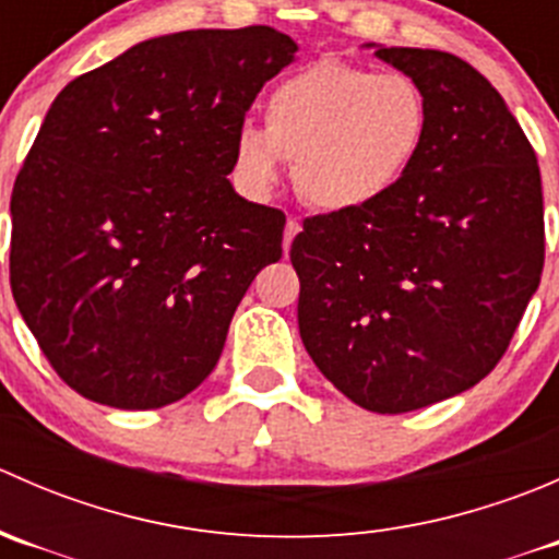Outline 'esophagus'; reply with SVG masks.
<instances>
[{
    "label": "esophagus",
    "instance_id": "1",
    "mask_svg": "<svg viewBox=\"0 0 559 559\" xmlns=\"http://www.w3.org/2000/svg\"><path fill=\"white\" fill-rule=\"evenodd\" d=\"M297 233H300V222H297V218H289V222H286V229H284V253H289L292 240H295Z\"/></svg>",
    "mask_w": 559,
    "mask_h": 559
}]
</instances>
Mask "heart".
Returning <instances> with one entry per match:
<instances>
[{"mask_svg": "<svg viewBox=\"0 0 559 559\" xmlns=\"http://www.w3.org/2000/svg\"><path fill=\"white\" fill-rule=\"evenodd\" d=\"M425 138V94L408 75L321 59L270 92L264 129L240 123L235 175L264 197L295 159V186L313 207L359 211L405 178Z\"/></svg>", "mask_w": 559, "mask_h": 559, "instance_id": "1", "label": "heart"}]
</instances>
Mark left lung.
I'll list each match as a JSON object with an SVG mask.
<instances>
[{
  "label": "left lung",
  "instance_id": "obj_1",
  "mask_svg": "<svg viewBox=\"0 0 559 559\" xmlns=\"http://www.w3.org/2000/svg\"><path fill=\"white\" fill-rule=\"evenodd\" d=\"M425 94L405 178L292 240L306 352L352 403L408 414L476 386L509 348L544 270L530 140L492 83L443 50L381 48Z\"/></svg>",
  "mask_w": 559,
  "mask_h": 559
}]
</instances>
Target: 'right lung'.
I'll use <instances>...</instances> for the list:
<instances>
[{
	"mask_svg": "<svg viewBox=\"0 0 559 559\" xmlns=\"http://www.w3.org/2000/svg\"><path fill=\"white\" fill-rule=\"evenodd\" d=\"M295 53L270 26L175 32L53 99L10 197V286L78 394L162 408L216 368L286 224L227 180L235 132Z\"/></svg>",
	"mask_w": 559,
	"mask_h": 559,
	"instance_id": "obj_1",
	"label": "right lung"
}]
</instances>
